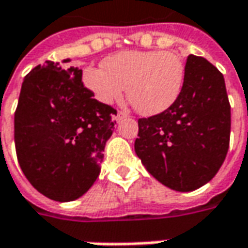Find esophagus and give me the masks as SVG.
Wrapping results in <instances>:
<instances>
[{
	"label": "esophagus",
	"instance_id": "obj_1",
	"mask_svg": "<svg viewBox=\"0 0 248 248\" xmlns=\"http://www.w3.org/2000/svg\"><path fill=\"white\" fill-rule=\"evenodd\" d=\"M125 117H128V114H127V113H124V111H118L117 114L114 116V120H116L117 123H120L123 118H125Z\"/></svg>",
	"mask_w": 248,
	"mask_h": 248
}]
</instances>
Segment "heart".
<instances>
[{"label": "heart", "instance_id": "obj_1", "mask_svg": "<svg viewBox=\"0 0 248 248\" xmlns=\"http://www.w3.org/2000/svg\"><path fill=\"white\" fill-rule=\"evenodd\" d=\"M186 65L177 54L156 50H128L110 56L103 68L88 67L85 88L103 105L127 97L137 113L156 116L169 110L183 92Z\"/></svg>", "mask_w": 248, "mask_h": 248}]
</instances>
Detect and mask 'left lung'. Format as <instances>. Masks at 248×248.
I'll return each mask as SVG.
<instances>
[{
    "label": "left lung",
    "instance_id": "1",
    "mask_svg": "<svg viewBox=\"0 0 248 248\" xmlns=\"http://www.w3.org/2000/svg\"><path fill=\"white\" fill-rule=\"evenodd\" d=\"M135 154L159 183L194 191L215 177L230 140L223 75L202 57L188 56L183 92L169 110L138 120Z\"/></svg>",
    "mask_w": 248,
    "mask_h": 248
}]
</instances>
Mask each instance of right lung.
Returning a JSON list of instances; mask_svg holds the SVG:
<instances>
[{
  "mask_svg": "<svg viewBox=\"0 0 248 248\" xmlns=\"http://www.w3.org/2000/svg\"><path fill=\"white\" fill-rule=\"evenodd\" d=\"M116 114L83 86L82 69L54 61L34 67L15 111L16 156L29 183L60 202L82 197L100 173Z\"/></svg>",
  "mask_w": 248,
  "mask_h": 248,
  "instance_id": "1",
  "label": "right lung"
}]
</instances>
